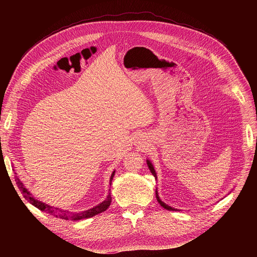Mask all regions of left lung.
Returning <instances> with one entry per match:
<instances>
[{
	"label": "left lung",
	"mask_w": 257,
	"mask_h": 257,
	"mask_svg": "<svg viewBox=\"0 0 257 257\" xmlns=\"http://www.w3.org/2000/svg\"><path fill=\"white\" fill-rule=\"evenodd\" d=\"M148 166H149V168H150V170H151V172H152V174L155 176V178L157 179V174H156V171H155V169H154V166L152 165V163L148 160ZM156 196H157V199H158V201H159V203L164 207V208H166V209H168V210H177V209H175V208H173V207H171V206H169L168 204H166V203H164L161 199H160V197H159V195H158V191H156Z\"/></svg>",
	"instance_id": "obj_1"
}]
</instances>
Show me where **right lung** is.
<instances>
[{
    "instance_id": "add662e5",
    "label": "right lung",
    "mask_w": 257,
    "mask_h": 257,
    "mask_svg": "<svg viewBox=\"0 0 257 257\" xmlns=\"http://www.w3.org/2000/svg\"><path fill=\"white\" fill-rule=\"evenodd\" d=\"M114 175H115V171L113 172L112 176H111V179H109V185L112 184V180L114 178ZM16 181V184L18 186V188L22 191V194H23V197L28 200L32 205H34L35 207H38L39 209L49 213V214H52L56 217H59V218H62V219H71V221H79V219H83V218H88V217H91L93 215H96L100 212H103L104 210L107 209V207L109 206V204H111L112 202V197H111V192H109L105 198L104 201H102L101 203H99L98 205L94 206L93 208H90L88 210H85V211H82V212H70L68 210H64V209H61V208H58V207H54V206H51L49 204H46L42 201H39L38 199H34L30 192L24 187V185L22 184V182L19 180L18 177H16L15 179ZM111 191V190H109Z\"/></svg>"
}]
</instances>
